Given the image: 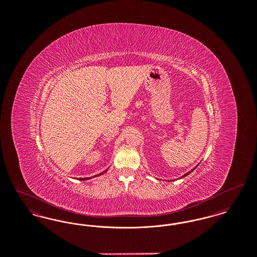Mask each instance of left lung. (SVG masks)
I'll list each match as a JSON object with an SVG mask.
<instances>
[{"label": "left lung", "mask_w": 257, "mask_h": 257, "mask_svg": "<svg viewBox=\"0 0 257 257\" xmlns=\"http://www.w3.org/2000/svg\"><path fill=\"white\" fill-rule=\"evenodd\" d=\"M196 167H197V166H196ZM196 168H194V170H195V169H196ZM194 170H192V171H189V172H187V173H186V174H184L183 176H181V177H180V178H183V177H185V176H187V175H189V174H190V173H191V172H192V171H194Z\"/></svg>", "instance_id": "1"}]
</instances>
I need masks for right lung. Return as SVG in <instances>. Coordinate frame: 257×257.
I'll list each match as a JSON object with an SVG mask.
<instances>
[{
	"instance_id": "right-lung-1",
	"label": "right lung",
	"mask_w": 257,
	"mask_h": 257,
	"mask_svg": "<svg viewBox=\"0 0 257 257\" xmlns=\"http://www.w3.org/2000/svg\"><path fill=\"white\" fill-rule=\"evenodd\" d=\"M108 171V170H106L105 171H103V172H101V173H99V174H96V175H94V176H92V177H86V178H79V180H87V179H90V178H93V177H96V176H99V175H102L103 173H105L106 171Z\"/></svg>"
}]
</instances>
